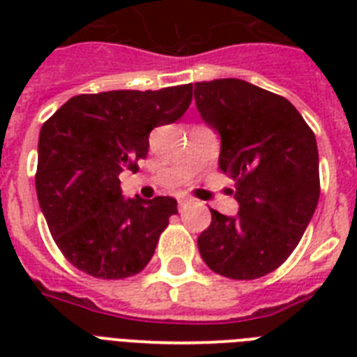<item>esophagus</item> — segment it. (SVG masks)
<instances>
[{"label": "esophagus", "instance_id": "34e87169", "mask_svg": "<svg viewBox=\"0 0 357 357\" xmlns=\"http://www.w3.org/2000/svg\"><path fill=\"white\" fill-rule=\"evenodd\" d=\"M192 198H179V207H181V209H183V207H187L189 206V204H192Z\"/></svg>", "mask_w": 357, "mask_h": 357}]
</instances>
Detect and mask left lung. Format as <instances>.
Here are the masks:
<instances>
[{
    "label": "left lung",
    "instance_id": "1",
    "mask_svg": "<svg viewBox=\"0 0 357 357\" xmlns=\"http://www.w3.org/2000/svg\"><path fill=\"white\" fill-rule=\"evenodd\" d=\"M202 119L220 135L218 165L235 181L237 217L211 209L202 259L231 280H255L293 254L321 195L315 133L283 96L243 79L195 83Z\"/></svg>",
    "mask_w": 357,
    "mask_h": 357
}]
</instances>
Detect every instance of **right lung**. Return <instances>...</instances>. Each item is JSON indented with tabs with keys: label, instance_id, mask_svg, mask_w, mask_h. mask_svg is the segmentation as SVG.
<instances>
[{
	"label": "right lung",
	"instance_id": "right-lung-1",
	"mask_svg": "<svg viewBox=\"0 0 357 357\" xmlns=\"http://www.w3.org/2000/svg\"><path fill=\"white\" fill-rule=\"evenodd\" d=\"M190 102V83L79 94L42 123L36 196L53 241L75 268L122 280L150 263L178 202L126 200L119 176L139 170L151 129L181 119Z\"/></svg>",
	"mask_w": 357,
	"mask_h": 357
}]
</instances>
